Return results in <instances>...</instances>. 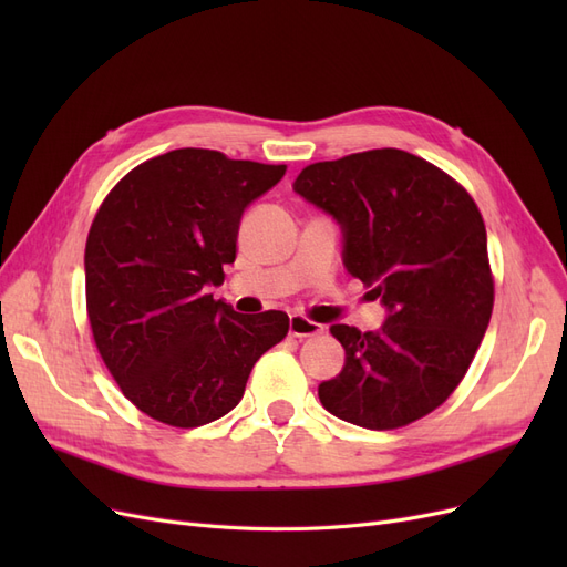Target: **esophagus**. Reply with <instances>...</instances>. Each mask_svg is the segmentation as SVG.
<instances>
[{
	"mask_svg": "<svg viewBox=\"0 0 567 567\" xmlns=\"http://www.w3.org/2000/svg\"><path fill=\"white\" fill-rule=\"evenodd\" d=\"M323 331V326L307 319L302 315H290V321H288V333L296 336V338H307V336H317Z\"/></svg>",
	"mask_w": 567,
	"mask_h": 567,
	"instance_id": "34e87169",
	"label": "esophagus"
}]
</instances>
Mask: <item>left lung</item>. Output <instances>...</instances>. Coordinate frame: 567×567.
<instances>
[{"label":"left lung","mask_w":567,"mask_h":567,"mask_svg":"<svg viewBox=\"0 0 567 567\" xmlns=\"http://www.w3.org/2000/svg\"><path fill=\"white\" fill-rule=\"evenodd\" d=\"M293 192L342 231V265L381 298L379 331L333 323L346 367L319 383L333 416L390 431L431 414L466 375L494 305L487 231L450 175L400 148L307 165Z\"/></svg>","instance_id":"1"}]
</instances>
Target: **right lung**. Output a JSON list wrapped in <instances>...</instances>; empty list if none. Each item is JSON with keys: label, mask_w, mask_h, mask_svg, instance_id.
Wrapping results in <instances>:
<instances>
[{"label": "right lung", "mask_w": 567, "mask_h": 567, "mask_svg": "<svg viewBox=\"0 0 567 567\" xmlns=\"http://www.w3.org/2000/svg\"><path fill=\"white\" fill-rule=\"evenodd\" d=\"M286 165L177 148L136 165L101 205L84 248L94 342L125 398L175 427L217 421L288 333V317L213 300L248 205Z\"/></svg>", "instance_id": "obj_1"}]
</instances>
